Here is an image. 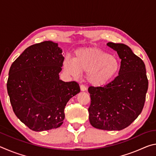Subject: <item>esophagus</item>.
I'll return each mask as SVG.
<instances>
[{"label": "esophagus", "instance_id": "1", "mask_svg": "<svg viewBox=\"0 0 156 156\" xmlns=\"http://www.w3.org/2000/svg\"><path fill=\"white\" fill-rule=\"evenodd\" d=\"M80 90L84 91L87 90V87L85 85H84V84H81L80 85Z\"/></svg>", "mask_w": 156, "mask_h": 156}]
</instances>
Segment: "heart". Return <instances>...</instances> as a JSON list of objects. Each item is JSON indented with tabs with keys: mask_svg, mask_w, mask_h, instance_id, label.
Masks as SVG:
<instances>
[{
	"mask_svg": "<svg viewBox=\"0 0 156 156\" xmlns=\"http://www.w3.org/2000/svg\"><path fill=\"white\" fill-rule=\"evenodd\" d=\"M63 66L66 72L74 77H78L80 72H87L89 82L96 86L112 80L120 68L117 58L97 48L78 50L74 59L66 58Z\"/></svg>",
	"mask_w": 156,
	"mask_h": 156,
	"instance_id": "b5f03b06",
	"label": "heart"
}]
</instances>
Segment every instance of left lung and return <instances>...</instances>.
Masks as SVG:
<instances>
[{"instance_id": "left-lung-1", "label": "left lung", "mask_w": 156, "mask_h": 156, "mask_svg": "<svg viewBox=\"0 0 156 156\" xmlns=\"http://www.w3.org/2000/svg\"><path fill=\"white\" fill-rule=\"evenodd\" d=\"M121 59L118 76L102 87L88 88L91 125L103 130H122L140 114L148 89L145 65L140 58L122 43H108Z\"/></svg>"}]
</instances>
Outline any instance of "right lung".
Segmentation results:
<instances>
[{
	"mask_svg": "<svg viewBox=\"0 0 156 156\" xmlns=\"http://www.w3.org/2000/svg\"><path fill=\"white\" fill-rule=\"evenodd\" d=\"M64 61L58 44L44 41L27 47L9 69L7 89L13 111L31 130L56 129L71 98L80 91L76 81L59 79Z\"/></svg>",
	"mask_w": 156,
	"mask_h": 156,
	"instance_id": "obj_1",
	"label": "right lung"
}]
</instances>
